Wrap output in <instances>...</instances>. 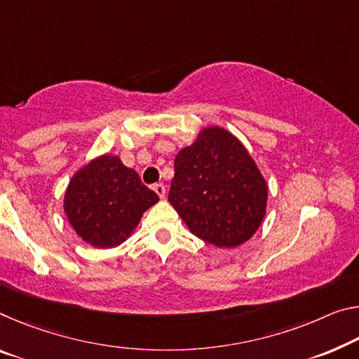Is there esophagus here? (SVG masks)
<instances>
[{"instance_id":"obj_1","label":"esophagus","mask_w":359,"mask_h":359,"mask_svg":"<svg viewBox=\"0 0 359 359\" xmlns=\"http://www.w3.org/2000/svg\"><path fill=\"white\" fill-rule=\"evenodd\" d=\"M153 190H155V193L159 198L166 196V187H164V184H155L153 185Z\"/></svg>"}]
</instances>
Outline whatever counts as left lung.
<instances>
[{"label":"left lung","mask_w":359,"mask_h":359,"mask_svg":"<svg viewBox=\"0 0 359 359\" xmlns=\"http://www.w3.org/2000/svg\"><path fill=\"white\" fill-rule=\"evenodd\" d=\"M168 200L190 231L217 248L251 238L265 215L266 189L254 159L229 130L203 129L174 161Z\"/></svg>","instance_id":"left-lung-1"}]
</instances>
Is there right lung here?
I'll use <instances>...</instances> for the list:
<instances>
[{"mask_svg":"<svg viewBox=\"0 0 359 359\" xmlns=\"http://www.w3.org/2000/svg\"><path fill=\"white\" fill-rule=\"evenodd\" d=\"M158 200L134 169L124 166L118 156L105 155L70 180L64 209L84 241L95 248H113L126 240L142 214Z\"/></svg>","mask_w":359,"mask_h":359,"instance_id":"obj_1","label":"right lung"}]
</instances>
